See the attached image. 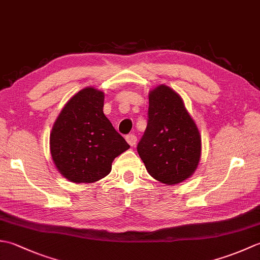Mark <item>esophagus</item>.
I'll return each mask as SVG.
<instances>
[{
    "label": "esophagus",
    "instance_id": "1",
    "mask_svg": "<svg viewBox=\"0 0 260 260\" xmlns=\"http://www.w3.org/2000/svg\"><path fill=\"white\" fill-rule=\"evenodd\" d=\"M125 139H126L127 143H128V144H129L131 146H135V145H136L137 137H136L134 134H128V135H126Z\"/></svg>",
    "mask_w": 260,
    "mask_h": 260
}]
</instances>
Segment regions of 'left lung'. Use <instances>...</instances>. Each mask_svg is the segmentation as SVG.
<instances>
[{"label": "left lung", "mask_w": 260, "mask_h": 260, "mask_svg": "<svg viewBox=\"0 0 260 260\" xmlns=\"http://www.w3.org/2000/svg\"><path fill=\"white\" fill-rule=\"evenodd\" d=\"M148 120L137 152L152 178L167 185L191 178L200 162L201 135L183 99L167 85L148 93Z\"/></svg>", "instance_id": "8db88e82"}]
</instances>
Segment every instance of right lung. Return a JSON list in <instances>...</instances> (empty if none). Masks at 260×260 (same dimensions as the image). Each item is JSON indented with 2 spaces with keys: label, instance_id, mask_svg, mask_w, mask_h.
<instances>
[{
  "label": "right lung",
  "instance_id": "1",
  "mask_svg": "<svg viewBox=\"0 0 260 260\" xmlns=\"http://www.w3.org/2000/svg\"><path fill=\"white\" fill-rule=\"evenodd\" d=\"M105 93L86 87L64 105L52 126L50 153L58 172L74 183H93L129 145L104 114Z\"/></svg>",
  "mask_w": 260,
  "mask_h": 260
}]
</instances>
